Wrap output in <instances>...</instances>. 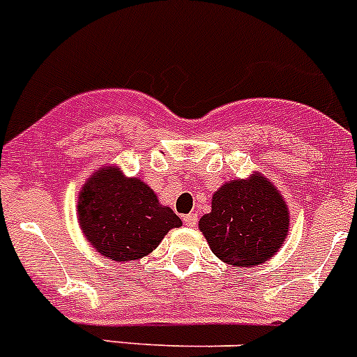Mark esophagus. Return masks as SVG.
Wrapping results in <instances>:
<instances>
[{
	"label": "esophagus",
	"instance_id": "esophagus-1",
	"mask_svg": "<svg viewBox=\"0 0 357 357\" xmlns=\"http://www.w3.org/2000/svg\"><path fill=\"white\" fill-rule=\"evenodd\" d=\"M197 222H198V214L197 213H189V214H185V216H184V223L188 227H195V225H197Z\"/></svg>",
	"mask_w": 357,
	"mask_h": 357
}]
</instances>
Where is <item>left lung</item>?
I'll list each match as a JSON object with an SVG mask.
<instances>
[{
  "mask_svg": "<svg viewBox=\"0 0 357 357\" xmlns=\"http://www.w3.org/2000/svg\"><path fill=\"white\" fill-rule=\"evenodd\" d=\"M211 204L213 209L200 218L198 227L223 263L257 266L284 245L288 206L279 189L261 173L223 184Z\"/></svg>",
  "mask_w": 357,
  "mask_h": 357,
  "instance_id": "1",
  "label": "left lung"
}]
</instances>
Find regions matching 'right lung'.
Returning a JSON list of instances; mask_svg holds the SVG:
<instances>
[{"label":"right lung","mask_w":357,"mask_h":357,"mask_svg":"<svg viewBox=\"0 0 357 357\" xmlns=\"http://www.w3.org/2000/svg\"><path fill=\"white\" fill-rule=\"evenodd\" d=\"M78 220L87 241L103 257L135 261L159 247L181 218L160 206L153 189L139 178H127L118 166L93 173L78 195Z\"/></svg>","instance_id":"add662e5"}]
</instances>
